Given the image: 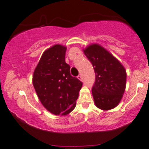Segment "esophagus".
Listing matches in <instances>:
<instances>
[{
  "label": "esophagus",
  "mask_w": 149,
  "mask_h": 149,
  "mask_svg": "<svg viewBox=\"0 0 149 149\" xmlns=\"http://www.w3.org/2000/svg\"><path fill=\"white\" fill-rule=\"evenodd\" d=\"M77 78L79 79V80H82V76H81V75H79V76H77Z\"/></svg>",
  "instance_id": "esophagus-1"
}]
</instances>
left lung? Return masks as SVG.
Instances as JSON below:
<instances>
[{"label":"left lung","instance_id":"1","mask_svg":"<svg viewBox=\"0 0 149 149\" xmlns=\"http://www.w3.org/2000/svg\"><path fill=\"white\" fill-rule=\"evenodd\" d=\"M95 73L92 94L95 106L103 111L116 107L121 100L126 84L124 67L111 54L98 44L84 49Z\"/></svg>","mask_w":149,"mask_h":149}]
</instances>
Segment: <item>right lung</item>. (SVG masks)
I'll return each mask as SVG.
<instances>
[{
    "instance_id": "1",
    "label": "right lung",
    "mask_w": 149,
    "mask_h": 149,
    "mask_svg": "<svg viewBox=\"0 0 149 149\" xmlns=\"http://www.w3.org/2000/svg\"><path fill=\"white\" fill-rule=\"evenodd\" d=\"M66 47L46 50L33 72V84L42 105L55 115H67L75 109L83 83L70 73L65 61Z\"/></svg>"
}]
</instances>
